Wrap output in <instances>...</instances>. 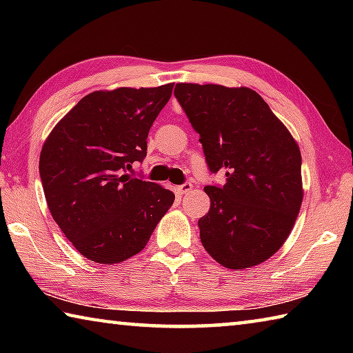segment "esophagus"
<instances>
[{"mask_svg":"<svg viewBox=\"0 0 353 353\" xmlns=\"http://www.w3.org/2000/svg\"><path fill=\"white\" fill-rule=\"evenodd\" d=\"M191 188H193V183H191V182H183L182 185H179L177 191H179V193H181V194H185V193H188V191H190Z\"/></svg>","mask_w":353,"mask_h":353,"instance_id":"esophagus-1","label":"esophagus"}]
</instances>
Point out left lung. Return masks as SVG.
<instances>
[{
	"instance_id": "left-lung-1",
	"label": "left lung",
	"mask_w": 353,
	"mask_h": 353,
	"mask_svg": "<svg viewBox=\"0 0 353 353\" xmlns=\"http://www.w3.org/2000/svg\"><path fill=\"white\" fill-rule=\"evenodd\" d=\"M174 97L199 134L212 174L210 210L201 243L229 270L260 265L282 248L301 210L302 157L297 143L259 93L246 87L177 83Z\"/></svg>"
}]
</instances>
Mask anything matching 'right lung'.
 Segmentation results:
<instances>
[{
  "mask_svg": "<svg viewBox=\"0 0 353 353\" xmlns=\"http://www.w3.org/2000/svg\"><path fill=\"white\" fill-rule=\"evenodd\" d=\"M174 83L83 97L48 137L40 179L52 218L85 259L113 265L139 254L174 193L128 174Z\"/></svg>",
  "mask_w": 353,
  "mask_h": 353,
  "instance_id": "add662e5",
  "label": "right lung"
}]
</instances>
